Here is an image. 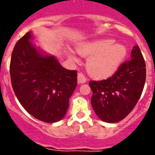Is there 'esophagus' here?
Here are the masks:
<instances>
[{"label":"esophagus","mask_w":155,"mask_h":155,"mask_svg":"<svg viewBox=\"0 0 155 155\" xmlns=\"http://www.w3.org/2000/svg\"><path fill=\"white\" fill-rule=\"evenodd\" d=\"M77 81L79 84H84L87 81V79L85 77V75L83 73L80 72L78 73V77H77Z\"/></svg>","instance_id":"esophagus-1"}]
</instances>
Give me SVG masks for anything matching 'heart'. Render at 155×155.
Listing matches in <instances>:
<instances>
[{"instance_id": "heart-1", "label": "heart", "mask_w": 155, "mask_h": 155, "mask_svg": "<svg viewBox=\"0 0 155 155\" xmlns=\"http://www.w3.org/2000/svg\"><path fill=\"white\" fill-rule=\"evenodd\" d=\"M77 51L82 56L90 57L87 62V71L96 78H106L114 74L127 55L125 46L114 43L112 39L85 42L77 47ZM71 57L77 60L72 52Z\"/></svg>"}]
</instances>
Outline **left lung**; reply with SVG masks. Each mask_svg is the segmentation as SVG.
I'll list each match as a JSON object with an SVG mask.
<instances>
[{"mask_svg": "<svg viewBox=\"0 0 155 155\" xmlns=\"http://www.w3.org/2000/svg\"><path fill=\"white\" fill-rule=\"evenodd\" d=\"M146 63L138 46L131 51V58L123 63L107 80L90 81L91 103L103 121L115 123L126 117L137 103L146 82Z\"/></svg>", "mask_w": 155, "mask_h": 155, "instance_id": "1", "label": "left lung"}]
</instances>
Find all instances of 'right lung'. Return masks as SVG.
<instances>
[{"label": "right lung", "instance_id": "obj_1", "mask_svg": "<svg viewBox=\"0 0 155 155\" xmlns=\"http://www.w3.org/2000/svg\"><path fill=\"white\" fill-rule=\"evenodd\" d=\"M29 31L16 43L10 61V77L16 97L38 120L63 119L77 85V71L63 68L54 55L31 43Z\"/></svg>", "mask_w": 155, "mask_h": 155}]
</instances>
